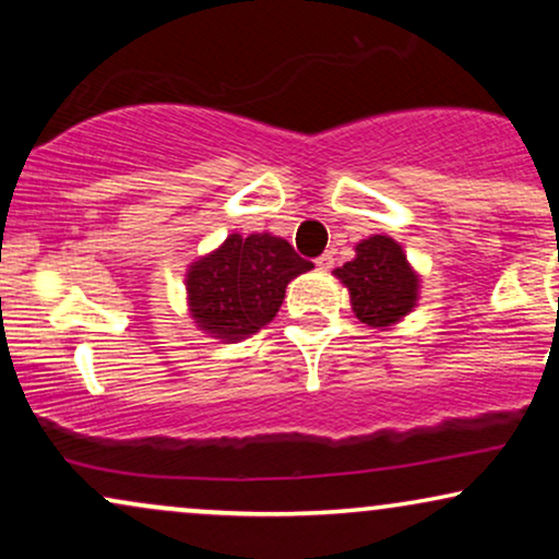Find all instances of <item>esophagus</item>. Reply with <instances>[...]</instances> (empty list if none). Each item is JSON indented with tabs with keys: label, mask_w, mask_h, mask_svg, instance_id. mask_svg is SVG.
Instances as JSON below:
<instances>
[{
	"label": "esophagus",
	"mask_w": 559,
	"mask_h": 559,
	"mask_svg": "<svg viewBox=\"0 0 559 559\" xmlns=\"http://www.w3.org/2000/svg\"><path fill=\"white\" fill-rule=\"evenodd\" d=\"M316 265L320 267V271H331V267H333V254L331 252L320 254V258L316 260Z\"/></svg>",
	"instance_id": "1"
}]
</instances>
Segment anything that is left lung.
<instances>
[{
  "mask_svg": "<svg viewBox=\"0 0 559 559\" xmlns=\"http://www.w3.org/2000/svg\"><path fill=\"white\" fill-rule=\"evenodd\" d=\"M355 260L336 267L342 284L349 288L352 310L373 329L400 323L418 301L420 278L407 254L391 236H370L355 247Z\"/></svg>",
  "mask_w": 559,
  "mask_h": 559,
  "instance_id": "left-lung-1",
  "label": "left lung"
}]
</instances>
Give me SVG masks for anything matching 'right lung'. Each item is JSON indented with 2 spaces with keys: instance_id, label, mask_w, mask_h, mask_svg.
<instances>
[{
  "instance_id": "right-lung-1",
  "label": "right lung",
  "mask_w": 559,
  "mask_h": 559,
  "mask_svg": "<svg viewBox=\"0 0 559 559\" xmlns=\"http://www.w3.org/2000/svg\"><path fill=\"white\" fill-rule=\"evenodd\" d=\"M310 267L281 236L230 234L215 252L189 265V312L199 331L241 342L271 323L288 281Z\"/></svg>"
}]
</instances>
